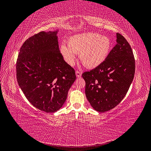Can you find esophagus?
<instances>
[{"label": "esophagus", "mask_w": 151, "mask_h": 151, "mask_svg": "<svg viewBox=\"0 0 151 151\" xmlns=\"http://www.w3.org/2000/svg\"><path fill=\"white\" fill-rule=\"evenodd\" d=\"M76 76L77 77H80L82 76V72H80V71H78V70H76Z\"/></svg>", "instance_id": "esophagus-1"}]
</instances>
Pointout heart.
I'll return each instance as SVG.
<instances>
[{
	"mask_svg": "<svg viewBox=\"0 0 151 151\" xmlns=\"http://www.w3.org/2000/svg\"><path fill=\"white\" fill-rule=\"evenodd\" d=\"M67 45L62 44L60 50L68 64L74 65L76 53H79L83 65L93 68L106 60L111 48V42L108 36L88 32L71 36L68 40Z\"/></svg>",
	"mask_w": 151,
	"mask_h": 151,
	"instance_id": "obj_1",
	"label": "heart"
}]
</instances>
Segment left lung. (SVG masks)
<instances>
[{
	"label": "left lung",
	"mask_w": 151,
	"mask_h": 151,
	"mask_svg": "<svg viewBox=\"0 0 151 151\" xmlns=\"http://www.w3.org/2000/svg\"><path fill=\"white\" fill-rule=\"evenodd\" d=\"M135 58L130 45L120 33L116 44L99 66L82 77L85 93L96 111L105 112L119 104L129 91L135 74Z\"/></svg>",
	"instance_id": "obj_1"
}]
</instances>
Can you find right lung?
<instances>
[{"label":"right lung","instance_id":"add662e5","mask_svg":"<svg viewBox=\"0 0 151 151\" xmlns=\"http://www.w3.org/2000/svg\"><path fill=\"white\" fill-rule=\"evenodd\" d=\"M57 33L42 31L27 39L16 62L17 83L26 98L47 113L62 108L76 79L59 50Z\"/></svg>","mask_w":151,"mask_h":151}]
</instances>
